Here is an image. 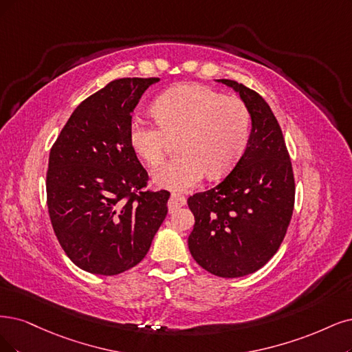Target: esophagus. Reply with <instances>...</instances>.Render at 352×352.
<instances>
[{"label": "esophagus", "instance_id": "1", "mask_svg": "<svg viewBox=\"0 0 352 352\" xmlns=\"http://www.w3.org/2000/svg\"><path fill=\"white\" fill-rule=\"evenodd\" d=\"M184 204H186V199L184 197L177 196V194H173L171 199H169V201H168L169 213H174L177 209H179V207H183Z\"/></svg>", "mask_w": 352, "mask_h": 352}]
</instances>
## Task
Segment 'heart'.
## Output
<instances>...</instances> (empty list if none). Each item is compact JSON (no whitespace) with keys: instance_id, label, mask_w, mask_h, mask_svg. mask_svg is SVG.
Wrapping results in <instances>:
<instances>
[{"instance_id":"heart-1","label":"heart","mask_w":352,"mask_h":352,"mask_svg":"<svg viewBox=\"0 0 352 352\" xmlns=\"http://www.w3.org/2000/svg\"><path fill=\"white\" fill-rule=\"evenodd\" d=\"M156 122L133 117L129 142L146 164L160 165L171 140L178 142L175 160L161 165L155 183L177 191L228 175L246 148L251 130L248 107L204 85L186 84L166 91L153 104Z\"/></svg>"}]
</instances>
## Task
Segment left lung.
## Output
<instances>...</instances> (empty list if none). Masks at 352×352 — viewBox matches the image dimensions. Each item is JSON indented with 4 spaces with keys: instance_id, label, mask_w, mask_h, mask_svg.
<instances>
[{
    "instance_id": "obj_1",
    "label": "left lung",
    "mask_w": 352,
    "mask_h": 352,
    "mask_svg": "<svg viewBox=\"0 0 352 352\" xmlns=\"http://www.w3.org/2000/svg\"><path fill=\"white\" fill-rule=\"evenodd\" d=\"M232 88L251 116L245 152L216 187L194 194L188 250L212 274L236 278L264 267L287 232L294 206V177L280 124L267 101L236 81Z\"/></svg>"
}]
</instances>
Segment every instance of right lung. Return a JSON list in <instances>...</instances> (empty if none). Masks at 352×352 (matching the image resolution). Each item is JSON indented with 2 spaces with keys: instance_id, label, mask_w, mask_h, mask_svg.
<instances>
[{
  "instance_id": "obj_1",
  "label": "right lung",
  "mask_w": 352,
  "mask_h": 352,
  "mask_svg": "<svg viewBox=\"0 0 352 352\" xmlns=\"http://www.w3.org/2000/svg\"><path fill=\"white\" fill-rule=\"evenodd\" d=\"M158 81H111L74 110L50 149V222L65 254L91 274L138 265L168 213L169 192L143 190L148 173L129 142L132 113Z\"/></svg>"
}]
</instances>
